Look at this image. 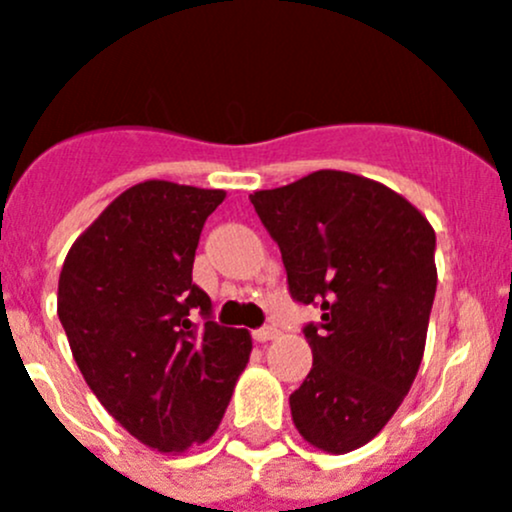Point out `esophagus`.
<instances>
[{
    "label": "esophagus",
    "mask_w": 512,
    "mask_h": 512,
    "mask_svg": "<svg viewBox=\"0 0 512 512\" xmlns=\"http://www.w3.org/2000/svg\"><path fill=\"white\" fill-rule=\"evenodd\" d=\"M275 336H278V328H272V326H262V328H257V331H252V338L260 343L272 341Z\"/></svg>",
    "instance_id": "esophagus-1"
}]
</instances>
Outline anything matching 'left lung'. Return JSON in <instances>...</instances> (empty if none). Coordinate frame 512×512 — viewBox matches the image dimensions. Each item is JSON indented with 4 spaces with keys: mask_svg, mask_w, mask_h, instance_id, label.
<instances>
[{
    "mask_svg": "<svg viewBox=\"0 0 512 512\" xmlns=\"http://www.w3.org/2000/svg\"><path fill=\"white\" fill-rule=\"evenodd\" d=\"M278 242L295 303L318 305L303 328L313 369L290 394L303 439L331 455L386 427L424 356L437 293L432 224L389 186L348 171H313L250 194Z\"/></svg>",
    "mask_w": 512,
    "mask_h": 512,
    "instance_id": "1",
    "label": "left lung"
}]
</instances>
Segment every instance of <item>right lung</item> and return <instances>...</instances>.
Wrapping results in <instances>:
<instances>
[{"instance_id":"1","label":"right lung","mask_w":512,"mask_h":512,"mask_svg":"<svg viewBox=\"0 0 512 512\" xmlns=\"http://www.w3.org/2000/svg\"><path fill=\"white\" fill-rule=\"evenodd\" d=\"M222 202V189L131 186L75 240L57 283L80 374L123 429L159 452L207 442L250 361V333L219 326L191 283L199 234Z\"/></svg>"}]
</instances>
